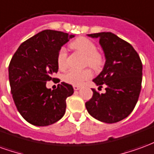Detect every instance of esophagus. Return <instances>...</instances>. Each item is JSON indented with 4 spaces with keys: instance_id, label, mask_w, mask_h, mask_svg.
<instances>
[{
    "instance_id": "1",
    "label": "esophagus",
    "mask_w": 154,
    "mask_h": 154,
    "mask_svg": "<svg viewBox=\"0 0 154 154\" xmlns=\"http://www.w3.org/2000/svg\"><path fill=\"white\" fill-rule=\"evenodd\" d=\"M73 89L75 91H78L80 89V87L79 86H73Z\"/></svg>"
}]
</instances>
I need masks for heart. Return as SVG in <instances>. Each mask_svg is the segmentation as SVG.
<instances>
[{"instance_id": "1", "label": "heart", "mask_w": 154, "mask_h": 154, "mask_svg": "<svg viewBox=\"0 0 154 154\" xmlns=\"http://www.w3.org/2000/svg\"><path fill=\"white\" fill-rule=\"evenodd\" d=\"M70 47L73 48L80 54L86 56L85 64L90 66L93 69H99L103 64L102 55L97 51V46L94 42L85 38L80 37L71 43ZM57 63L60 69H64L67 65V54L66 49L62 48L57 57ZM92 76L91 72L89 69H85L82 71L70 70L65 74L63 79L67 83L74 86L82 85L85 81L88 80Z\"/></svg>"}]
</instances>
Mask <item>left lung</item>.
<instances>
[{
	"label": "left lung",
	"mask_w": 154,
	"mask_h": 154,
	"mask_svg": "<svg viewBox=\"0 0 154 154\" xmlns=\"http://www.w3.org/2000/svg\"><path fill=\"white\" fill-rule=\"evenodd\" d=\"M98 38L106 63L93 82L106 86V93L91 89L93 96L86 102L88 113L101 122L112 124L122 120L133 111L139 100L142 83V62L128 42L110 32L87 35Z\"/></svg>",
	"instance_id": "8db88e82"
}]
</instances>
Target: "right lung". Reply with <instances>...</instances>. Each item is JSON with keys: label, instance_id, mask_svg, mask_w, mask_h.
I'll return each instance as SVG.
<instances>
[{"label": "right lung", "instance_id": "obj_1", "mask_svg": "<svg viewBox=\"0 0 154 154\" xmlns=\"http://www.w3.org/2000/svg\"><path fill=\"white\" fill-rule=\"evenodd\" d=\"M61 31L46 29L22 43L9 65L12 97L24 119L36 126L50 125L64 116L66 99L73 94L70 84L62 82L57 89L46 87L57 73V57L63 45L73 38Z\"/></svg>", "mask_w": 154, "mask_h": 154}]
</instances>
